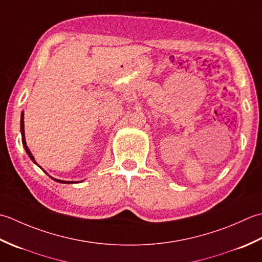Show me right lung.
Instances as JSON below:
<instances>
[{"instance_id": "right-lung-1", "label": "right lung", "mask_w": 262, "mask_h": 262, "mask_svg": "<svg viewBox=\"0 0 262 262\" xmlns=\"http://www.w3.org/2000/svg\"><path fill=\"white\" fill-rule=\"evenodd\" d=\"M20 131H21V140H23V145H24V147H25V150H26L27 155H28L31 161H33V162L36 164L35 158H34V156H33V154L30 152L29 148H28V146H27V143H26V139H25V123H24V112H23V113H21ZM44 172H45V170H44ZM45 173H46V172H45ZM46 174H47V173H46ZM52 179H53V178H52ZM53 180L56 181V182H60V183H74V182H70V181H61V180H57V179H53Z\"/></svg>"}]
</instances>
